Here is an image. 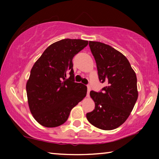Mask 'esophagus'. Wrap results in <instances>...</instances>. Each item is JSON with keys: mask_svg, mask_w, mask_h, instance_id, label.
<instances>
[{"mask_svg": "<svg viewBox=\"0 0 159 159\" xmlns=\"http://www.w3.org/2000/svg\"><path fill=\"white\" fill-rule=\"evenodd\" d=\"M90 90H91L90 86V85H88V93H87V96H88V97L89 96V94H90Z\"/></svg>", "mask_w": 159, "mask_h": 159, "instance_id": "esophagus-1", "label": "esophagus"}]
</instances>
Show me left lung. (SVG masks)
<instances>
[{
    "label": "left lung",
    "mask_w": 159,
    "mask_h": 159,
    "mask_svg": "<svg viewBox=\"0 0 159 159\" xmlns=\"http://www.w3.org/2000/svg\"><path fill=\"white\" fill-rule=\"evenodd\" d=\"M89 46L99 81L107 85L99 92L90 91L95 107L86 117L97 128L114 130L125 121L138 99L136 74L128 59L114 48L98 41H89Z\"/></svg>",
    "instance_id": "1"
}]
</instances>
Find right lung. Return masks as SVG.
I'll return each mask as SVG.
<instances>
[{
	"instance_id": "add662e5",
	"label": "right lung",
	"mask_w": 159,
	"mask_h": 159,
	"mask_svg": "<svg viewBox=\"0 0 159 159\" xmlns=\"http://www.w3.org/2000/svg\"><path fill=\"white\" fill-rule=\"evenodd\" d=\"M88 44V41L69 39L54 43L32 67L26 86L28 103L34 118L43 126L63 124L86 96L87 86L74 81L72 60Z\"/></svg>"
}]
</instances>
